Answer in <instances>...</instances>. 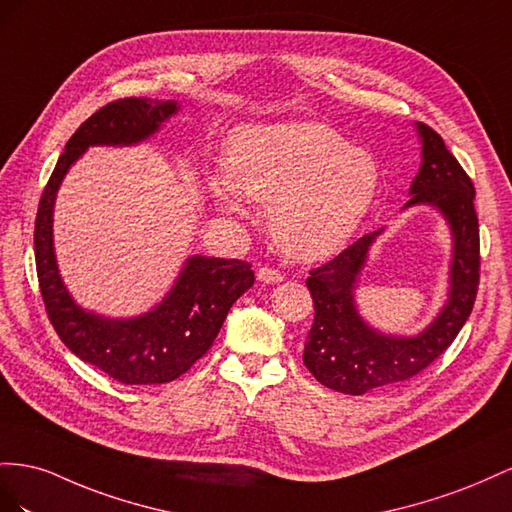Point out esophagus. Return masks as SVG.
Here are the masks:
<instances>
[{"label":"esophagus","instance_id":"esophagus-1","mask_svg":"<svg viewBox=\"0 0 512 512\" xmlns=\"http://www.w3.org/2000/svg\"><path fill=\"white\" fill-rule=\"evenodd\" d=\"M257 279L261 281V283H270V285H274V283H281L285 276H283V272H279L276 268H270V266H264V268H259L257 270Z\"/></svg>","mask_w":512,"mask_h":512}]
</instances>
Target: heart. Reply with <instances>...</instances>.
I'll list each match as a JSON object with an SVG mask.
<instances>
[{
  "label": "heart",
  "mask_w": 512,
  "mask_h": 512,
  "mask_svg": "<svg viewBox=\"0 0 512 512\" xmlns=\"http://www.w3.org/2000/svg\"><path fill=\"white\" fill-rule=\"evenodd\" d=\"M218 206L244 212V197L270 203L268 229L283 253L324 259L371 210L379 169L337 130L315 122L246 126L233 133L227 171L210 182Z\"/></svg>",
  "instance_id": "heart-1"
}]
</instances>
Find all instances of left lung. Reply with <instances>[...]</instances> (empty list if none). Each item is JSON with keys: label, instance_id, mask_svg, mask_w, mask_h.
<instances>
[{"label": "left lung", "instance_id": "1", "mask_svg": "<svg viewBox=\"0 0 512 512\" xmlns=\"http://www.w3.org/2000/svg\"><path fill=\"white\" fill-rule=\"evenodd\" d=\"M422 165L405 208L429 203L440 208L455 238L450 298L433 324L414 339L386 337L360 319L354 304L356 279L379 231L349 244L337 257L313 268L306 279L315 319L304 343L306 369L337 392L364 394L412 379L440 358L470 317L480 283V236L474 210V184L444 139L427 124H418Z\"/></svg>", "mask_w": 512, "mask_h": 512}]
</instances>
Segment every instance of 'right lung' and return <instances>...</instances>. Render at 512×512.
Segmentation results:
<instances>
[{
  "label": "right lung",
  "mask_w": 512,
  "mask_h": 512,
  "mask_svg": "<svg viewBox=\"0 0 512 512\" xmlns=\"http://www.w3.org/2000/svg\"><path fill=\"white\" fill-rule=\"evenodd\" d=\"M178 111L175 100L118 98L90 115L66 143L42 191L34 253L42 302L57 337L83 362L122 384H165L178 379L212 347L223 321L255 283L242 259L191 257L169 296L135 319H105L72 302L57 272L53 253V203L70 165L90 145H130L156 133Z\"/></svg>",
  "instance_id": "obj_1"
}]
</instances>
